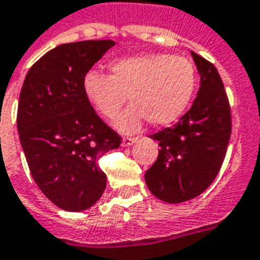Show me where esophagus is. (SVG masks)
Wrapping results in <instances>:
<instances>
[{
    "mask_svg": "<svg viewBox=\"0 0 260 260\" xmlns=\"http://www.w3.org/2000/svg\"><path fill=\"white\" fill-rule=\"evenodd\" d=\"M136 141H137L136 137H123V140H122V145H123V146H130V145L134 144Z\"/></svg>",
    "mask_w": 260,
    "mask_h": 260,
    "instance_id": "1",
    "label": "esophagus"
}]
</instances>
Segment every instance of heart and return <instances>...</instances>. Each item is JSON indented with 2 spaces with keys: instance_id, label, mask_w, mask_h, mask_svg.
<instances>
[{
  "instance_id": "1",
  "label": "heart",
  "mask_w": 260,
  "mask_h": 260,
  "mask_svg": "<svg viewBox=\"0 0 260 260\" xmlns=\"http://www.w3.org/2000/svg\"><path fill=\"white\" fill-rule=\"evenodd\" d=\"M110 76L90 70L82 88L88 102L106 119H115L128 96L132 106L118 120L124 132L146 118L152 126H168L186 112L198 86V74L186 57L149 53L115 59Z\"/></svg>"
}]
</instances>
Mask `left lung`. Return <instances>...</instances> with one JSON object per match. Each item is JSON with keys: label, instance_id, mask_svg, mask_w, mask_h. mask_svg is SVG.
<instances>
[{"label": "left lung", "instance_id": "obj_1", "mask_svg": "<svg viewBox=\"0 0 260 260\" xmlns=\"http://www.w3.org/2000/svg\"><path fill=\"white\" fill-rule=\"evenodd\" d=\"M191 55L201 74L198 96L178 123L150 136L160 150L145 182L154 197L168 203L190 201L212 184L232 133L231 106L218 70L198 54Z\"/></svg>", "mask_w": 260, "mask_h": 260}]
</instances>
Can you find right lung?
Segmentation results:
<instances>
[{
    "label": "right lung",
    "mask_w": 260,
    "mask_h": 260,
    "mask_svg": "<svg viewBox=\"0 0 260 260\" xmlns=\"http://www.w3.org/2000/svg\"><path fill=\"white\" fill-rule=\"evenodd\" d=\"M114 44L82 40L57 46L31 66L20 92L17 130L32 178L68 212L86 210L100 199L107 176L99 158L122 142L82 88L85 74Z\"/></svg>",
    "instance_id": "add662e5"
}]
</instances>
